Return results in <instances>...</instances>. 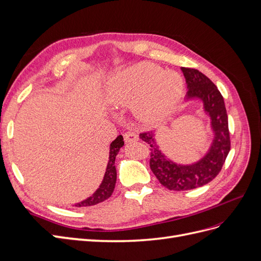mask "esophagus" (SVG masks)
Wrapping results in <instances>:
<instances>
[{
	"instance_id": "esophagus-1",
	"label": "esophagus",
	"mask_w": 261,
	"mask_h": 261,
	"mask_svg": "<svg viewBox=\"0 0 261 261\" xmlns=\"http://www.w3.org/2000/svg\"><path fill=\"white\" fill-rule=\"evenodd\" d=\"M123 136H124L125 143H133V141H136V140H138L137 135H136L135 133H133V132H127V133H125Z\"/></svg>"
}]
</instances>
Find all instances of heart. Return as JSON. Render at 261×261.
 Instances as JSON below:
<instances>
[{"instance_id": "1", "label": "heart", "mask_w": 261, "mask_h": 261, "mask_svg": "<svg viewBox=\"0 0 261 261\" xmlns=\"http://www.w3.org/2000/svg\"><path fill=\"white\" fill-rule=\"evenodd\" d=\"M183 88V78L178 73L141 62L110 77L105 94L111 106L133 105V112L140 122L153 124L175 109Z\"/></svg>"}]
</instances>
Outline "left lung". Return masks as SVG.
<instances>
[{
    "mask_svg": "<svg viewBox=\"0 0 261 261\" xmlns=\"http://www.w3.org/2000/svg\"><path fill=\"white\" fill-rule=\"evenodd\" d=\"M187 85L185 102L198 100L209 117L211 144L200 159L188 164L171 160L156 141L155 132L140 134L141 140L150 145V169L160 183L170 191H189L208 184L222 169L230 152L227 113L222 94L209 78L194 68L180 67Z\"/></svg>",
    "mask_w": 261,
    "mask_h": 261,
    "instance_id": "1",
    "label": "left lung"
}]
</instances>
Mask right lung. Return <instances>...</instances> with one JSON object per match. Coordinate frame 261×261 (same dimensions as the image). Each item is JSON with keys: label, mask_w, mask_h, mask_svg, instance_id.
Segmentation results:
<instances>
[{"label": "right lung", "mask_w": 261, "mask_h": 261, "mask_svg": "<svg viewBox=\"0 0 261 261\" xmlns=\"http://www.w3.org/2000/svg\"><path fill=\"white\" fill-rule=\"evenodd\" d=\"M124 146L123 136L118 135L116 139H114L111 145H110V151H109V162L107 165V170L105 173L103 179H102L99 188L94 192L88 198L75 203L73 207H90L94 204L100 203L102 201L107 200L111 197L114 192L115 183H116V169H115V156L120 151V149Z\"/></svg>", "instance_id": "add662e5"}]
</instances>
